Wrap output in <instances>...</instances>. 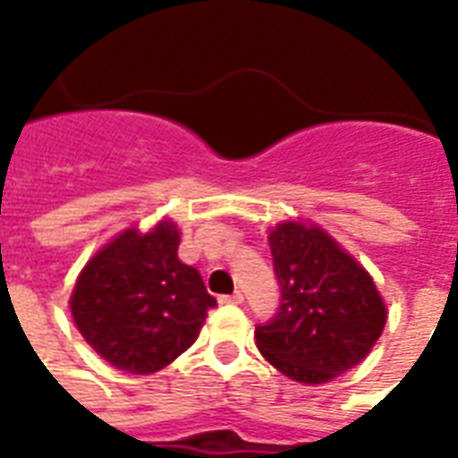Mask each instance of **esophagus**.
<instances>
[{
  "instance_id": "34e87169",
  "label": "esophagus",
  "mask_w": 458,
  "mask_h": 458,
  "mask_svg": "<svg viewBox=\"0 0 458 458\" xmlns=\"http://www.w3.org/2000/svg\"><path fill=\"white\" fill-rule=\"evenodd\" d=\"M221 304H242L244 301V294L240 293V290H237V293H233V294H225V297H221Z\"/></svg>"
}]
</instances>
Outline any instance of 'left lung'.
Returning a JSON list of instances; mask_svg holds the SVG:
<instances>
[{
	"instance_id": "8db88e82",
	"label": "left lung",
	"mask_w": 458,
	"mask_h": 458,
	"mask_svg": "<svg viewBox=\"0 0 458 458\" xmlns=\"http://www.w3.org/2000/svg\"><path fill=\"white\" fill-rule=\"evenodd\" d=\"M280 306L257 326L259 352L283 376L320 385L354 369L383 333L387 309L369 271L318 225L268 233Z\"/></svg>"
}]
</instances>
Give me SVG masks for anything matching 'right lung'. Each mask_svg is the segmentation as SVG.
I'll return each mask as SVG.
<instances>
[{
  "instance_id": "1",
  "label": "right lung",
  "mask_w": 458,
  "mask_h": 458,
  "mask_svg": "<svg viewBox=\"0 0 458 458\" xmlns=\"http://www.w3.org/2000/svg\"><path fill=\"white\" fill-rule=\"evenodd\" d=\"M178 244L171 221L149 233L128 228L75 280V326L104 361L125 373L149 376L178 359L216 306L199 271L178 259Z\"/></svg>"
}]
</instances>
